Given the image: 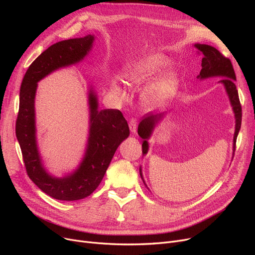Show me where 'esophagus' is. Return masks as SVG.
<instances>
[{
  "instance_id": "1",
  "label": "esophagus",
  "mask_w": 255,
  "mask_h": 255,
  "mask_svg": "<svg viewBox=\"0 0 255 255\" xmlns=\"http://www.w3.org/2000/svg\"><path fill=\"white\" fill-rule=\"evenodd\" d=\"M129 128H130V131L132 133H135L136 132V129H137V122L136 120L134 119H131L130 122H129Z\"/></svg>"
}]
</instances>
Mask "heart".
I'll list each match as a JSON object with an SVG mask.
<instances>
[{"instance_id": "b5f03b06", "label": "heart", "mask_w": 255, "mask_h": 255, "mask_svg": "<svg viewBox=\"0 0 255 255\" xmlns=\"http://www.w3.org/2000/svg\"><path fill=\"white\" fill-rule=\"evenodd\" d=\"M165 60L157 56H144L132 60L124 66L125 83L133 88L144 87L140 99L149 109H158L166 105L176 95L180 84V76L175 69H169L153 78L165 65ZM113 91L121 98L126 97L125 90L117 83L112 84Z\"/></svg>"}]
</instances>
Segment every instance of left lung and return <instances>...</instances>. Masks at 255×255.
<instances>
[{
	"instance_id": "1",
	"label": "left lung",
	"mask_w": 255,
	"mask_h": 255,
	"mask_svg": "<svg viewBox=\"0 0 255 255\" xmlns=\"http://www.w3.org/2000/svg\"><path fill=\"white\" fill-rule=\"evenodd\" d=\"M197 49L198 55H202V70L197 75L199 80H204L207 78L213 77H221L219 80V84L224 87L225 93L227 97H229L231 106L234 112L235 116V133H234V139H233V156L236 149V140L239 134V131L241 129V123H242V107L240 104L239 94L236 87V74L233 68V65L230 59H226L223 57L221 53L211 45L208 44H199L195 43L193 45ZM166 116V113L157 114V115H146L144 119L141 121L138 125L137 133L138 135L143 139L142 140V156H145L149 152V139L151 138L155 128L162 122ZM140 178L144 184V186L148 188L145 184L142 176V169L141 166L139 167ZM149 189V188H148Z\"/></svg>"
}]
</instances>
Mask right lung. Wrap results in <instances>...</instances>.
Returning <instances> with one entry per match:
<instances>
[{
  "label": "right lung",
  "instance_id": "add662e5",
  "mask_svg": "<svg viewBox=\"0 0 255 255\" xmlns=\"http://www.w3.org/2000/svg\"><path fill=\"white\" fill-rule=\"evenodd\" d=\"M95 36L63 40L44 50L26 70L19 92L16 137L30 179L52 198L83 199L102 181L118 146L129 134L127 121L119 110H99L98 95L89 87V130L85 153L73 170L56 177L47 169L37 140L35 98L40 80L59 69L78 64L93 48Z\"/></svg>",
  "mask_w": 255,
  "mask_h": 255
}]
</instances>
